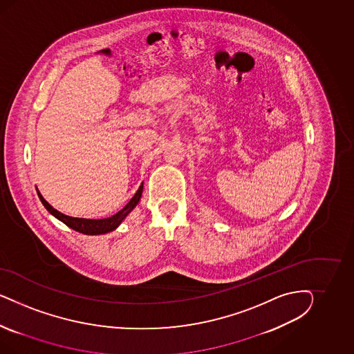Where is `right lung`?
Masks as SVG:
<instances>
[{
	"label": "right lung",
	"mask_w": 354,
	"mask_h": 354,
	"mask_svg": "<svg viewBox=\"0 0 354 354\" xmlns=\"http://www.w3.org/2000/svg\"><path fill=\"white\" fill-rule=\"evenodd\" d=\"M142 185L144 184L141 183L138 192L135 193V196L129 200V204L126 205L122 210H119L117 214L109 216V218H104V219H86V218H74V216L62 214L58 210H55L52 205H49V203L44 198L41 193L39 191H37V194H39L40 201L45 206V209L50 214L54 215L57 219L64 222L67 227L75 230L80 234H84V235H102V234L114 231L123 222V219L135 209V206L139 204L140 197L142 193Z\"/></svg>",
	"instance_id": "add662e5"
}]
</instances>
